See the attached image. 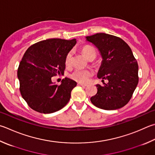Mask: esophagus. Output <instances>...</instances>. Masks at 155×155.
I'll return each mask as SVG.
<instances>
[{
  "label": "esophagus",
  "instance_id": "34e87169",
  "mask_svg": "<svg viewBox=\"0 0 155 155\" xmlns=\"http://www.w3.org/2000/svg\"><path fill=\"white\" fill-rule=\"evenodd\" d=\"M78 85H80L82 87H87V85H86V84H83V83H78Z\"/></svg>",
  "mask_w": 155,
  "mask_h": 155
}]
</instances>
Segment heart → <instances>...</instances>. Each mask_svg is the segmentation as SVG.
Returning <instances> with one entry per match:
<instances>
[{"label": "heart", "instance_id": "b5f03b06", "mask_svg": "<svg viewBox=\"0 0 155 155\" xmlns=\"http://www.w3.org/2000/svg\"><path fill=\"white\" fill-rule=\"evenodd\" d=\"M82 53L84 56L86 58L87 60L89 61H93L96 58V51L94 47L89 45H85L83 47ZM72 60V51H70L66 56L65 64L66 66H70L71 65ZM92 76V72L88 70H75L71 74L70 77L77 82L86 83L89 81L90 78Z\"/></svg>", "mask_w": 155, "mask_h": 155}]
</instances>
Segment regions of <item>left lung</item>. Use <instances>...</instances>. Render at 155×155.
<instances>
[{"label": "left lung", "instance_id": "8db88e82", "mask_svg": "<svg viewBox=\"0 0 155 155\" xmlns=\"http://www.w3.org/2000/svg\"><path fill=\"white\" fill-rule=\"evenodd\" d=\"M86 41L99 51L102 61L97 78L109 83L96 85L97 92L91 97L97 108L112 110L129 102L138 83V65L130 47L120 38L106 33L86 36Z\"/></svg>", "mask_w": 155, "mask_h": 155}]
</instances>
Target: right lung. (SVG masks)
Returning a JSON list of instances; mask_svg holds the SVG:
<instances>
[{
    "label": "right lung",
    "instance_id": "right-lung-1",
    "mask_svg": "<svg viewBox=\"0 0 155 155\" xmlns=\"http://www.w3.org/2000/svg\"><path fill=\"white\" fill-rule=\"evenodd\" d=\"M76 43L75 38L47 39L32 45L24 53L18 70L19 90L34 110L53 113L69 102L77 82L66 77L58 85L52 82L51 78L63 74L66 56Z\"/></svg>",
    "mask_w": 155,
    "mask_h": 155
}]
</instances>
